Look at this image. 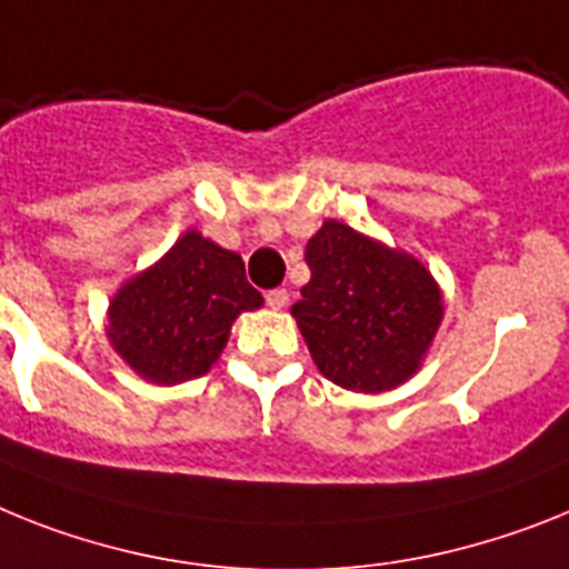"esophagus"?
Returning <instances> with one entry per match:
<instances>
[{"mask_svg":"<svg viewBox=\"0 0 569 569\" xmlns=\"http://www.w3.org/2000/svg\"><path fill=\"white\" fill-rule=\"evenodd\" d=\"M266 303H269L274 312H280V309L289 307V292H286V289H274V292L266 295Z\"/></svg>","mask_w":569,"mask_h":569,"instance_id":"obj_1","label":"esophagus"}]
</instances>
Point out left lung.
<instances>
[{
	"mask_svg": "<svg viewBox=\"0 0 569 569\" xmlns=\"http://www.w3.org/2000/svg\"><path fill=\"white\" fill-rule=\"evenodd\" d=\"M307 262L292 318L321 376L352 393L413 379L446 315L428 266L338 219L312 233Z\"/></svg>",
	"mask_w": 569,
	"mask_h": 569,
	"instance_id": "8db88e82",
	"label": "left lung"
}]
</instances>
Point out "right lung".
<instances>
[{"label": "right lung", "instance_id": "right-lung-1", "mask_svg": "<svg viewBox=\"0 0 569 569\" xmlns=\"http://www.w3.org/2000/svg\"><path fill=\"white\" fill-rule=\"evenodd\" d=\"M260 307L242 257L190 228L112 295L107 338L136 376L181 385L208 373L233 321Z\"/></svg>", "mask_w": 569, "mask_h": 569}]
</instances>
